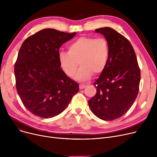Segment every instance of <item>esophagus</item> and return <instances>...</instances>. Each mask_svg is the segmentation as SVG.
<instances>
[{
  "label": "esophagus",
  "instance_id": "esophagus-1",
  "mask_svg": "<svg viewBox=\"0 0 157 157\" xmlns=\"http://www.w3.org/2000/svg\"><path fill=\"white\" fill-rule=\"evenodd\" d=\"M86 86V85H85V84H79V89L80 90L85 88Z\"/></svg>",
  "mask_w": 157,
  "mask_h": 157
}]
</instances>
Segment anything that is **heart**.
<instances>
[{
  "mask_svg": "<svg viewBox=\"0 0 157 157\" xmlns=\"http://www.w3.org/2000/svg\"><path fill=\"white\" fill-rule=\"evenodd\" d=\"M110 56V46L104 37L81 36L68 46V52H61L59 55L60 67L66 75L72 77L76 72L79 63L81 67L76 78L85 81L98 75L105 69Z\"/></svg>",
  "mask_w": 157,
  "mask_h": 157,
  "instance_id": "heart-1",
  "label": "heart"
}]
</instances>
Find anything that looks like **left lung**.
Masks as SVG:
<instances>
[{"mask_svg":"<svg viewBox=\"0 0 157 157\" xmlns=\"http://www.w3.org/2000/svg\"><path fill=\"white\" fill-rule=\"evenodd\" d=\"M95 32L108 40L110 56L105 70L94 83L97 93L88 104L96 117L111 121L123 116L134 104L141 71L134 49L125 37L110 27Z\"/></svg>","mask_w":157,"mask_h":157,"instance_id":"left-lung-1","label":"left lung"}]
</instances>
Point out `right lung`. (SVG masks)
<instances>
[{"label":"right lung","mask_w":157,"mask_h":157,"mask_svg":"<svg viewBox=\"0 0 157 157\" xmlns=\"http://www.w3.org/2000/svg\"><path fill=\"white\" fill-rule=\"evenodd\" d=\"M76 32L45 29L23 43L14 65L16 87L26 109L43 118L60 114L79 91V85L60 67L59 49Z\"/></svg>","instance_id":"obj_1"}]
</instances>
